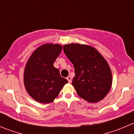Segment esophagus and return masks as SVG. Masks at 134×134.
<instances>
[{
    "label": "esophagus",
    "instance_id": "1",
    "mask_svg": "<svg viewBox=\"0 0 134 134\" xmlns=\"http://www.w3.org/2000/svg\"><path fill=\"white\" fill-rule=\"evenodd\" d=\"M67 80H68L69 83H71V81H72V79H71V76H67Z\"/></svg>",
    "mask_w": 134,
    "mask_h": 134
}]
</instances>
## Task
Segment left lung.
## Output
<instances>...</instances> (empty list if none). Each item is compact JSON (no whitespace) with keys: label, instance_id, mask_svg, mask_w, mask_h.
Listing matches in <instances>:
<instances>
[{"label":"left lung","instance_id":"8db88e82","mask_svg":"<svg viewBox=\"0 0 134 134\" xmlns=\"http://www.w3.org/2000/svg\"><path fill=\"white\" fill-rule=\"evenodd\" d=\"M63 51L74 65L72 84L77 94L90 103L103 99L113 82L111 68L103 55L95 48L79 43L64 45Z\"/></svg>","mask_w":134,"mask_h":134}]
</instances>
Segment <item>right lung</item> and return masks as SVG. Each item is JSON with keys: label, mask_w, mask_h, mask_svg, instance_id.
I'll return each mask as SVG.
<instances>
[{"label": "right lung", "mask_w": 134, "mask_h": 134, "mask_svg": "<svg viewBox=\"0 0 134 134\" xmlns=\"http://www.w3.org/2000/svg\"><path fill=\"white\" fill-rule=\"evenodd\" d=\"M62 50L59 44L46 43L37 48L27 60L23 73L24 86L37 102L46 104L54 102L68 82L54 66Z\"/></svg>", "instance_id": "obj_1"}]
</instances>
